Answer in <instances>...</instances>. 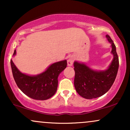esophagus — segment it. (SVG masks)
I'll return each instance as SVG.
<instances>
[{"instance_id":"esophagus-1","label":"esophagus","mask_w":130,"mask_h":130,"mask_svg":"<svg viewBox=\"0 0 130 130\" xmlns=\"http://www.w3.org/2000/svg\"><path fill=\"white\" fill-rule=\"evenodd\" d=\"M74 62V57L73 56L70 57L67 60V64H68V66H72L73 63Z\"/></svg>"}]
</instances>
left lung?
<instances>
[{
  "instance_id": "8db88e82",
  "label": "left lung",
  "mask_w": 130,
  "mask_h": 130,
  "mask_svg": "<svg viewBox=\"0 0 130 130\" xmlns=\"http://www.w3.org/2000/svg\"><path fill=\"white\" fill-rule=\"evenodd\" d=\"M107 39L111 43V53L114 56L111 65L104 71H95L86 64L74 62L75 71L74 84L77 93L86 99H93L102 96L112 86L119 69V57L114 42L109 35Z\"/></svg>"
}]
</instances>
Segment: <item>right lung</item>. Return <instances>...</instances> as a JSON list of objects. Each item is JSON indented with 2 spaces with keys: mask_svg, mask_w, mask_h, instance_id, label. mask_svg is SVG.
<instances>
[{
  "mask_svg": "<svg viewBox=\"0 0 130 130\" xmlns=\"http://www.w3.org/2000/svg\"><path fill=\"white\" fill-rule=\"evenodd\" d=\"M14 50L13 56L16 55ZM13 76L18 87L27 96L37 100H45L53 96L58 86V76L67 67V60L51 65L46 71L36 76L22 73L10 60Z\"/></svg>",
  "mask_w": 130,
  "mask_h": 130,
  "instance_id": "right-lung-1",
  "label": "right lung"
}]
</instances>
